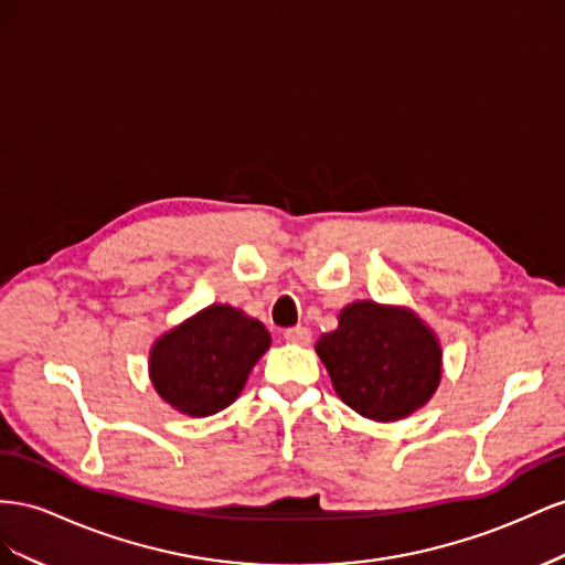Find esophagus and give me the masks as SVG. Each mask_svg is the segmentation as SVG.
Instances as JSON below:
<instances>
[{
	"instance_id": "1",
	"label": "esophagus",
	"mask_w": 565,
	"mask_h": 565,
	"mask_svg": "<svg viewBox=\"0 0 565 565\" xmlns=\"http://www.w3.org/2000/svg\"><path fill=\"white\" fill-rule=\"evenodd\" d=\"M284 338H286L288 343L308 345L312 341V333H310V329H305V327H294V329H286L284 331Z\"/></svg>"
}]
</instances>
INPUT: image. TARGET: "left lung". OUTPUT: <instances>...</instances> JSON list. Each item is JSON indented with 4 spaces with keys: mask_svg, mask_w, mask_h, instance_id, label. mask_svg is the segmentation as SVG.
Returning a JSON list of instances; mask_svg holds the SVG:
<instances>
[{
    "mask_svg": "<svg viewBox=\"0 0 565 565\" xmlns=\"http://www.w3.org/2000/svg\"><path fill=\"white\" fill-rule=\"evenodd\" d=\"M333 388L348 407L374 422H395L430 399L440 383V345L407 310L360 300L317 341Z\"/></svg>",
    "mask_w": 565,
    "mask_h": 565,
    "instance_id": "1",
    "label": "left lung"
}]
</instances>
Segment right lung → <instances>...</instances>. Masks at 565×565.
Here are the masks:
<instances>
[{"label": "right lung", "mask_w": 565, "mask_h": 565, "mask_svg": "<svg viewBox=\"0 0 565 565\" xmlns=\"http://www.w3.org/2000/svg\"><path fill=\"white\" fill-rule=\"evenodd\" d=\"M269 341L257 319L230 305H211L153 345L151 381L177 412L211 416L244 391Z\"/></svg>", "instance_id": "add662e5"}]
</instances>
